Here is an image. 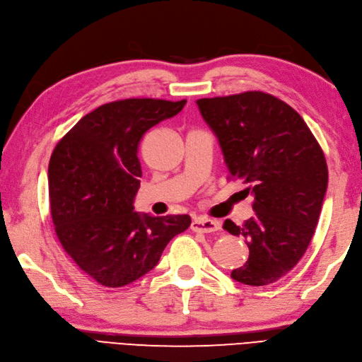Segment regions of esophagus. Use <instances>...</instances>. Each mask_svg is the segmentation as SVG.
I'll return each instance as SVG.
<instances>
[{"label": "esophagus", "mask_w": 362, "mask_h": 362, "mask_svg": "<svg viewBox=\"0 0 362 362\" xmlns=\"http://www.w3.org/2000/svg\"><path fill=\"white\" fill-rule=\"evenodd\" d=\"M191 229L197 230V233H216V230L220 229V223L217 220H211V218H205V217H199L194 218L191 223Z\"/></svg>", "instance_id": "esophagus-1"}]
</instances>
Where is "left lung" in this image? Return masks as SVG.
I'll use <instances>...</instances> for the list:
<instances>
[{
  "mask_svg": "<svg viewBox=\"0 0 362 362\" xmlns=\"http://www.w3.org/2000/svg\"><path fill=\"white\" fill-rule=\"evenodd\" d=\"M197 105L225 157L230 177L247 185L255 216L229 234L243 237L247 262L230 272L247 286L275 283L301 260L327 191V163L296 111L263 91L199 99Z\"/></svg>",
  "mask_w": 362,
  "mask_h": 362,
  "instance_id": "left-lung-1",
  "label": "left lung"
}]
</instances>
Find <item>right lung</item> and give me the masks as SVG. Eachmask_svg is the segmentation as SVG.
Segmentation results:
<instances>
[{
  "label": "right lung",
  "mask_w": 362,
  "mask_h": 362,
  "mask_svg": "<svg viewBox=\"0 0 362 362\" xmlns=\"http://www.w3.org/2000/svg\"><path fill=\"white\" fill-rule=\"evenodd\" d=\"M187 100L124 99L86 115L64 136L49 163L54 230L82 271L107 287L136 281L159 263L191 217L134 211L142 177L137 146L151 127L180 113Z\"/></svg>",
  "instance_id": "obj_1"
}]
</instances>
